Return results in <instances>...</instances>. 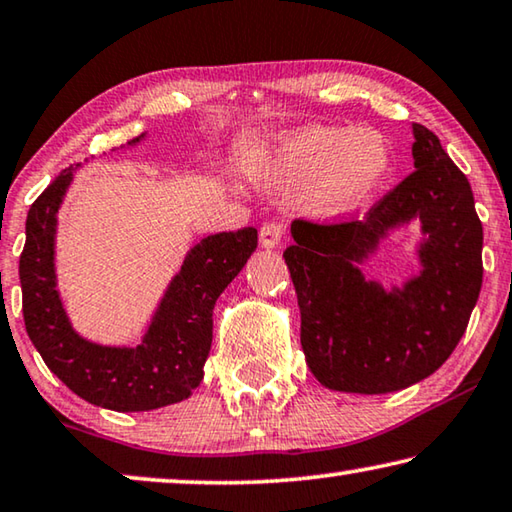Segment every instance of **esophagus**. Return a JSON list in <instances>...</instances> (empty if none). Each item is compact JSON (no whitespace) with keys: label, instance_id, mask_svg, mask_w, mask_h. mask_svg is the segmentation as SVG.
Wrapping results in <instances>:
<instances>
[{"label":"esophagus","instance_id":"esophagus-1","mask_svg":"<svg viewBox=\"0 0 512 512\" xmlns=\"http://www.w3.org/2000/svg\"><path fill=\"white\" fill-rule=\"evenodd\" d=\"M282 234H285V225L282 223H264L262 230H259V246L266 250H273L280 246Z\"/></svg>","mask_w":512,"mask_h":512}]
</instances>
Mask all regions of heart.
I'll return each instance as SVG.
<instances>
[{
  "label": "heart",
  "instance_id": "obj_1",
  "mask_svg": "<svg viewBox=\"0 0 512 512\" xmlns=\"http://www.w3.org/2000/svg\"><path fill=\"white\" fill-rule=\"evenodd\" d=\"M250 175L266 189H300L298 207L316 221L362 209L392 173V150L371 129L310 125L275 136Z\"/></svg>",
  "mask_w": 512,
  "mask_h": 512
}]
</instances>
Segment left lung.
Wrapping results in <instances>:
<instances>
[{
    "instance_id": "1",
    "label": "left lung",
    "mask_w": 512,
    "mask_h": 512,
    "mask_svg": "<svg viewBox=\"0 0 512 512\" xmlns=\"http://www.w3.org/2000/svg\"><path fill=\"white\" fill-rule=\"evenodd\" d=\"M415 173L364 221L291 223L285 250L300 307V344L323 387L389 394L435 373L465 335L483 282V225L467 177L437 136L412 125ZM420 223V271L385 288L361 266L389 233Z\"/></svg>"
}]
</instances>
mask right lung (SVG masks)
<instances>
[{
  "instance_id": "right-lung-1",
  "label": "right lung",
  "mask_w": 512,
  "mask_h": 512,
  "mask_svg": "<svg viewBox=\"0 0 512 512\" xmlns=\"http://www.w3.org/2000/svg\"><path fill=\"white\" fill-rule=\"evenodd\" d=\"M145 132L127 145H139ZM77 166L54 177L27 216L20 255L22 314L27 335L61 383L81 399L116 412H148L189 399L205 376L214 337V305L257 248L255 227L198 241L145 326L139 344L104 346L72 326L56 275L59 209Z\"/></svg>"
}]
</instances>
